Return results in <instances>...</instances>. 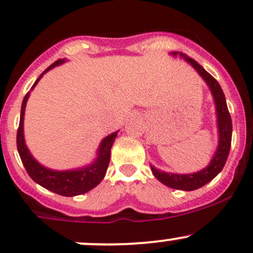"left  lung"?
I'll use <instances>...</instances> for the list:
<instances>
[{
    "label": "left lung",
    "mask_w": 253,
    "mask_h": 253,
    "mask_svg": "<svg viewBox=\"0 0 253 253\" xmlns=\"http://www.w3.org/2000/svg\"><path fill=\"white\" fill-rule=\"evenodd\" d=\"M171 55H180L181 57L185 58V60L197 71L198 75L203 78V81L206 82L207 85L211 89L214 103H215L219 143L218 148H216L215 153H214L213 158H211L208 167H206L205 169H202L201 171L193 172V174H169V172L160 171V170L155 169L154 167L150 168H152V171L155 177H157L160 182L164 183L165 186H168V187L175 188V190L193 191L205 186L206 183H208L209 181L213 180V178L223 170L224 165H225L226 163V159H228L229 152H230L233 124H231V117L230 114H229L228 106H226L225 95H224L223 89L219 85L216 79L211 77L205 68H203L200 63L196 62L193 58L178 52H171Z\"/></svg>",
    "instance_id": "8db88e82"
}]
</instances>
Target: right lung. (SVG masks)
<instances>
[{
  "mask_svg": "<svg viewBox=\"0 0 253 253\" xmlns=\"http://www.w3.org/2000/svg\"><path fill=\"white\" fill-rule=\"evenodd\" d=\"M65 62V60H57L53 62L52 65L48 66L46 70L40 75V77L35 81L34 86L37 85L40 78L50 71L51 68L56 67V66L61 65ZM29 91L27 95L24 96L22 103V110H20V120H19V127L17 131V149L19 153V157L22 159L23 165H24L25 170H27L28 175L33 178L37 183L46 188L48 191L57 193V195L66 196V197H72V196L83 195V193L88 192V191L93 190L95 186H98L104 178L108 170L109 163H110V153L111 147L114 144L115 138L117 137V132L109 134L108 137L103 139L99 145L98 149V157L96 159L91 163L90 165L81 168V169L76 170H66V171H56V170L47 169V168L42 167V164L37 162L30 154L29 149L25 145L24 141V129H23V121H24V111L25 105H27V100L29 98Z\"/></svg>",
  "mask_w": 253,
  "mask_h": 253,
  "instance_id": "1",
  "label": "right lung"
}]
</instances>
